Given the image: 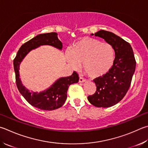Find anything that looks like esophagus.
Listing matches in <instances>:
<instances>
[{"label":"esophagus","instance_id":"obj_1","mask_svg":"<svg viewBox=\"0 0 148 148\" xmlns=\"http://www.w3.org/2000/svg\"><path fill=\"white\" fill-rule=\"evenodd\" d=\"M86 81V79L83 78L82 77H79V83H83Z\"/></svg>","mask_w":148,"mask_h":148}]
</instances>
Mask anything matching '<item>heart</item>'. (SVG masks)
Wrapping results in <instances>:
<instances>
[{
  "label": "heart",
  "mask_w": 148,
  "mask_h": 148,
  "mask_svg": "<svg viewBox=\"0 0 148 148\" xmlns=\"http://www.w3.org/2000/svg\"><path fill=\"white\" fill-rule=\"evenodd\" d=\"M70 65L82 68L92 77L106 74L113 65L114 50L111 45L92 37H83L71 48L67 55Z\"/></svg>",
  "instance_id": "1"
}]
</instances>
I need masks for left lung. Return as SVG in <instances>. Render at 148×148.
Segmentation results:
<instances>
[{
  "label": "left lung",
  "instance_id": "obj_1",
  "mask_svg": "<svg viewBox=\"0 0 148 148\" xmlns=\"http://www.w3.org/2000/svg\"><path fill=\"white\" fill-rule=\"evenodd\" d=\"M95 36L103 38L113 47L115 58L109 71L94 79L96 90L88 96V100L97 107H109L119 103L127 93L135 71L136 61L130 44L116 34L100 30Z\"/></svg>",
  "mask_w": 148,
  "mask_h": 148
}]
</instances>
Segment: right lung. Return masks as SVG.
Returning <instances> with one entry per match:
<instances>
[{
  "instance_id": "obj_1",
  "label": "right lung",
  "mask_w": 148,
  "mask_h": 148,
  "mask_svg": "<svg viewBox=\"0 0 148 148\" xmlns=\"http://www.w3.org/2000/svg\"><path fill=\"white\" fill-rule=\"evenodd\" d=\"M41 45H51L60 50L63 47L62 42L58 38L56 32L39 34L23 44L13 60L16 85L20 93L31 106L41 110L52 111L63 106L66 100L69 86L78 82L79 76L77 72L74 71L71 76L58 79L46 90L39 93L29 92L23 85L19 78V65L29 51Z\"/></svg>"
}]
</instances>
